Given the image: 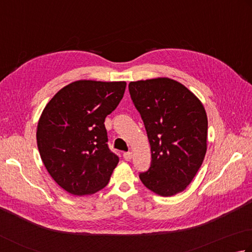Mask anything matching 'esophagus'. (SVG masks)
I'll use <instances>...</instances> for the list:
<instances>
[{
	"instance_id": "1",
	"label": "esophagus",
	"mask_w": 252,
	"mask_h": 252,
	"mask_svg": "<svg viewBox=\"0 0 252 252\" xmlns=\"http://www.w3.org/2000/svg\"><path fill=\"white\" fill-rule=\"evenodd\" d=\"M123 158H125L126 161H130L132 158V152H125L123 153Z\"/></svg>"
}]
</instances>
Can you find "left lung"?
<instances>
[{
	"label": "left lung",
	"instance_id": "1",
	"mask_svg": "<svg viewBox=\"0 0 252 252\" xmlns=\"http://www.w3.org/2000/svg\"><path fill=\"white\" fill-rule=\"evenodd\" d=\"M132 101L141 114L151 145V166L140 173L145 187L161 196L184 190L202 166L208 121L196 95L170 78L132 81Z\"/></svg>",
	"mask_w": 252,
	"mask_h": 252
}]
</instances>
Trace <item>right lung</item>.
Listing matches in <instances>:
<instances>
[{"mask_svg": "<svg viewBox=\"0 0 252 252\" xmlns=\"http://www.w3.org/2000/svg\"><path fill=\"white\" fill-rule=\"evenodd\" d=\"M126 86V81L71 82L43 110L36 132L40 158L69 194H94L109 183L119 158L108 146L104 119L118 107Z\"/></svg>", "mask_w": 252, "mask_h": 252, "instance_id": "add662e5", "label": "right lung"}]
</instances>
